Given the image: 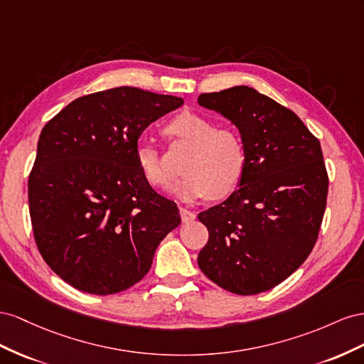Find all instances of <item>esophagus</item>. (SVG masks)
I'll list each match as a JSON object with an SVG mask.
<instances>
[{"instance_id":"34e87169","label":"esophagus","mask_w":364,"mask_h":364,"mask_svg":"<svg viewBox=\"0 0 364 364\" xmlns=\"http://www.w3.org/2000/svg\"><path fill=\"white\" fill-rule=\"evenodd\" d=\"M180 215H181V220L183 223H189V221H193L195 220V213L191 212L189 209H184V207H180Z\"/></svg>"}]
</instances>
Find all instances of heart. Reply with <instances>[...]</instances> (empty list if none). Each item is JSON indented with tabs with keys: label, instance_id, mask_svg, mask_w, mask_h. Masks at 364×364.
I'll use <instances>...</instances> for the list:
<instances>
[{
	"label": "heart",
	"instance_id": "b5f03b06",
	"mask_svg": "<svg viewBox=\"0 0 364 364\" xmlns=\"http://www.w3.org/2000/svg\"><path fill=\"white\" fill-rule=\"evenodd\" d=\"M166 134L191 146L181 163L183 176L171 188L176 198L195 201L210 193L225 196L236 189L245 166L244 144L236 131L218 128L209 117L183 111L168 123ZM136 160L143 178L154 188H164L172 180V171L152 139H139Z\"/></svg>",
	"mask_w": 364,
	"mask_h": 364
}]
</instances>
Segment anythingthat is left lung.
<instances>
[{
  "mask_svg": "<svg viewBox=\"0 0 364 364\" xmlns=\"http://www.w3.org/2000/svg\"><path fill=\"white\" fill-rule=\"evenodd\" d=\"M198 103L235 124L245 151L237 189L198 215L209 230L198 267L230 293L268 291L317 241L328 195L320 141L291 109L250 87L205 92Z\"/></svg>",
  "mask_w": 364,
  "mask_h": 364,
  "instance_id": "obj_1",
  "label": "left lung"
}]
</instances>
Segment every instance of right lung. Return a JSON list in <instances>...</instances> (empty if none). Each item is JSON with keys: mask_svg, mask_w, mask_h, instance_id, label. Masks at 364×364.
<instances>
[{"mask_svg": "<svg viewBox=\"0 0 364 364\" xmlns=\"http://www.w3.org/2000/svg\"><path fill=\"white\" fill-rule=\"evenodd\" d=\"M183 103L117 87L73 100L41 131L28 176L30 218L44 261L71 287L97 296L124 291L180 225L176 204L143 178L136 144Z\"/></svg>", "mask_w": 364, "mask_h": 364, "instance_id": "right-lung-1", "label": "right lung"}]
</instances>
